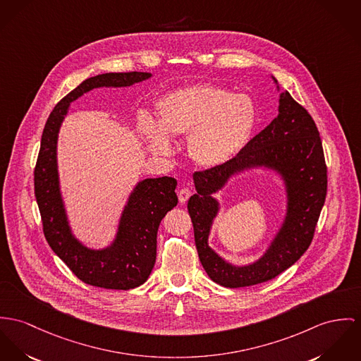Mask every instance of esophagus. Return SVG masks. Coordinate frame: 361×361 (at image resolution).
Wrapping results in <instances>:
<instances>
[{
    "label": "esophagus",
    "mask_w": 361,
    "mask_h": 361,
    "mask_svg": "<svg viewBox=\"0 0 361 361\" xmlns=\"http://www.w3.org/2000/svg\"><path fill=\"white\" fill-rule=\"evenodd\" d=\"M190 195H191V191H190L188 188H181V190L178 191V200H180V203L184 204V203L188 200Z\"/></svg>",
    "instance_id": "esophagus-1"
}]
</instances>
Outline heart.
Segmentation results:
<instances>
[{"label":"heart","instance_id":"obj_1","mask_svg":"<svg viewBox=\"0 0 361 361\" xmlns=\"http://www.w3.org/2000/svg\"><path fill=\"white\" fill-rule=\"evenodd\" d=\"M159 119L141 114L139 132L155 155L176 149L173 137L188 135V154L197 165L219 167L247 145L257 111L246 94L229 93L214 85H194L158 100Z\"/></svg>","mask_w":361,"mask_h":361}]
</instances>
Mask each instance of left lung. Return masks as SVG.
<instances>
[{
    "label": "left lung",
    "instance_id": "obj_1",
    "mask_svg": "<svg viewBox=\"0 0 361 361\" xmlns=\"http://www.w3.org/2000/svg\"><path fill=\"white\" fill-rule=\"evenodd\" d=\"M279 92L278 116L231 162L194 173L196 194L188 200L199 259L217 284L238 288L276 278L305 252L327 194V167L314 121L287 90ZM276 172L285 188L283 221L263 255L245 266H235L208 246V238L221 204L214 197L227 183L250 169Z\"/></svg>",
    "mask_w": 361,
    "mask_h": 361
}]
</instances>
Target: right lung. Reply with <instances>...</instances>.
Wrapping results in <instances>:
<instances>
[{
  "label": "right lung",
  "mask_w": 361,
  "mask_h": 361,
  "mask_svg": "<svg viewBox=\"0 0 361 361\" xmlns=\"http://www.w3.org/2000/svg\"><path fill=\"white\" fill-rule=\"evenodd\" d=\"M151 73H106L85 80L64 96L51 112L41 139L34 170V191L44 233L56 255L83 283L130 290L141 286L152 272L157 259L159 224L178 202L173 177L139 181L122 209L111 243L102 249L83 245L74 235L60 187L57 141L70 104L97 87H128L151 78Z\"/></svg>",
  "instance_id": "right-lung-1"
}]
</instances>
